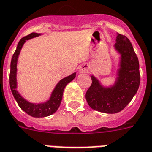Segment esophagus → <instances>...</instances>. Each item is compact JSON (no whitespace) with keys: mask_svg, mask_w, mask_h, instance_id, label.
I'll return each instance as SVG.
<instances>
[{"mask_svg":"<svg viewBox=\"0 0 152 152\" xmlns=\"http://www.w3.org/2000/svg\"><path fill=\"white\" fill-rule=\"evenodd\" d=\"M87 71V68L86 66H81L79 68V72L80 73H83V72H86Z\"/></svg>","mask_w":152,"mask_h":152,"instance_id":"obj_1","label":"esophagus"}]
</instances>
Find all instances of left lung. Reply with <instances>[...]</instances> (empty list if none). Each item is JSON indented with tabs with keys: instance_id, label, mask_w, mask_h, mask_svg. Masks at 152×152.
<instances>
[{
	"instance_id": "obj_1",
	"label": "left lung",
	"mask_w": 152,
	"mask_h": 152,
	"mask_svg": "<svg viewBox=\"0 0 152 152\" xmlns=\"http://www.w3.org/2000/svg\"><path fill=\"white\" fill-rule=\"evenodd\" d=\"M114 49L120 55L117 77L115 83L105 86L92 75V85L86 93L89 105L101 113H119L136 94L140 84L139 63L131 42L125 36L117 34Z\"/></svg>"
}]
</instances>
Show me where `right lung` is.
Segmentation results:
<instances>
[{
  "mask_svg": "<svg viewBox=\"0 0 152 152\" xmlns=\"http://www.w3.org/2000/svg\"><path fill=\"white\" fill-rule=\"evenodd\" d=\"M40 35H41L40 34L31 33L30 34H29L28 36L22 38L18 43V47H17L15 52L13 55L11 63H10V87L13 96H14V99H16L20 109L24 111L26 113L30 115V116L35 117V118L47 117V116L53 114L54 113H56L60 107V103H61L63 90L69 83H70L71 81L74 80L76 75V72H73L72 74L60 80V82L56 84L54 89L53 90L50 97L47 101L43 102H39V103L30 102L27 101V99H25L23 96L20 94V92L17 90V88H18V82H17L18 69H17V65H18V60L20 53L21 49L23 47L25 42L28 39L37 37H39Z\"/></svg>",
  "mask_w": 152,
  "mask_h": 152,
  "instance_id": "obj_1",
  "label": "right lung"
}]
</instances>
